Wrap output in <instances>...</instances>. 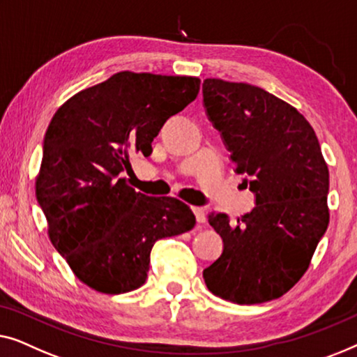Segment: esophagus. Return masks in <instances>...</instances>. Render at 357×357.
I'll list each match as a JSON object with an SVG mask.
<instances>
[{"label": "esophagus", "instance_id": "1", "mask_svg": "<svg viewBox=\"0 0 357 357\" xmlns=\"http://www.w3.org/2000/svg\"><path fill=\"white\" fill-rule=\"evenodd\" d=\"M192 212L195 215V220H197V223H205V220H207V217H205V210L204 208L192 207Z\"/></svg>", "mask_w": 357, "mask_h": 357}]
</instances>
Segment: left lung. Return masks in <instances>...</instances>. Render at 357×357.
I'll return each instance as SVG.
<instances>
[{"label": "left lung", "mask_w": 357, "mask_h": 357, "mask_svg": "<svg viewBox=\"0 0 357 357\" xmlns=\"http://www.w3.org/2000/svg\"><path fill=\"white\" fill-rule=\"evenodd\" d=\"M204 105L255 207L229 222L210 213L223 252L204 270L207 288L236 304H260L293 288L328 227V167L314 129L294 107L244 82L205 79Z\"/></svg>", "instance_id": "8db88e82"}]
</instances>
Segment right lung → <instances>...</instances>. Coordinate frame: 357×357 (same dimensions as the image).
<instances>
[{
  "label": "right lung",
  "instance_id": "1",
  "mask_svg": "<svg viewBox=\"0 0 357 357\" xmlns=\"http://www.w3.org/2000/svg\"><path fill=\"white\" fill-rule=\"evenodd\" d=\"M199 89L197 77L123 71L80 90L52 118L35 194L50 241L89 288H140L153 244L194 228L184 202L135 192L119 174L130 168V153H152L167 119Z\"/></svg>",
  "mask_w": 357,
  "mask_h": 357
}]
</instances>
